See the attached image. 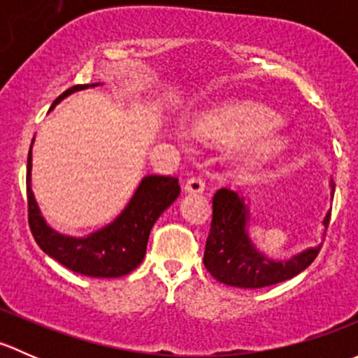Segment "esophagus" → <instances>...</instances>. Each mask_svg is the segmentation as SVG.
<instances>
[{
  "label": "esophagus",
  "instance_id": "34e87169",
  "mask_svg": "<svg viewBox=\"0 0 358 358\" xmlns=\"http://www.w3.org/2000/svg\"><path fill=\"white\" fill-rule=\"evenodd\" d=\"M185 192L187 194H202L204 192V182L201 178H189L185 183Z\"/></svg>",
  "mask_w": 358,
  "mask_h": 358
}]
</instances>
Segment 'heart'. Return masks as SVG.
I'll return each instance as SVG.
<instances>
[{"instance_id":"heart-1","label":"heart","mask_w":358,"mask_h":358,"mask_svg":"<svg viewBox=\"0 0 358 358\" xmlns=\"http://www.w3.org/2000/svg\"><path fill=\"white\" fill-rule=\"evenodd\" d=\"M280 115L252 100L215 107L196 122V131L218 142H239L229 156L236 178L248 180L277 164L291 149V138L280 131Z\"/></svg>"}]
</instances>
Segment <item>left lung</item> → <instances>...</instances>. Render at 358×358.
<instances>
[{
    "label": "left lung",
    "instance_id": "left-lung-1",
    "mask_svg": "<svg viewBox=\"0 0 358 358\" xmlns=\"http://www.w3.org/2000/svg\"><path fill=\"white\" fill-rule=\"evenodd\" d=\"M331 199L334 196V182L331 180ZM249 199L236 190L222 189L213 197V220L204 249V266L218 282L244 289L273 286L298 275L308 268L320 246L306 248L286 259H275L256 248L249 236L251 209ZM331 211L322 223L329 225Z\"/></svg>",
    "mask_w": 358,
    "mask_h": 358
}]
</instances>
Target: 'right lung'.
Listing matches in <instances>:
<instances>
[{"label":"right lung","instance_id":"obj_1","mask_svg":"<svg viewBox=\"0 0 358 358\" xmlns=\"http://www.w3.org/2000/svg\"><path fill=\"white\" fill-rule=\"evenodd\" d=\"M99 85L100 83L72 86L52 103L50 110L72 93ZM32 143L27 157V206L29 225L38 246L50 258L81 275L114 279L135 270L145 256L147 241L154 223L180 196L178 180L173 176H143L133 196L110 223L83 237L66 236L48 225L32 192Z\"/></svg>","mask_w":358,"mask_h":358}]
</instances>
